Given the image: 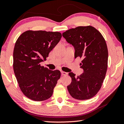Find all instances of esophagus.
I'll return each instance as SVG.
<instances>
[{
	"instance_id": "34e87169",
	"label": "esophagus",
	"mask_w": 124,
	"mask_h": 124,
	"mask_svg": "<svg viewBox=\"0 0 124 124\" xmlns=\"http://www.w3.org/2000/svg\"><path fill=\"white\" fill-rule=\"evenodd\" d=\"M61 75H64V76H66L67 75V73L66 72H64V71H61Z\"/></svg>"
}]
</instances>
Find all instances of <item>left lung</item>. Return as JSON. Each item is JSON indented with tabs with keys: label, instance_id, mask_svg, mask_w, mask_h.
<instances>
[{
	"label": "left lung",
	"instance_id": "obj_1",
	"mask_svg": "<svg viewBox=\"0 0 124 124\" xmlns=\"http://www.w3.org/2000/svg\"><path fill=\"white\" fill-rule=\"evenodd\" d=\"M75 49V58H81L80 76L70 72L72 81L67 86L70 94L75 99L85 100L97 94L102 86L107 70L108 49L102 34L94 27L79 26L62 34Z\"/></svg>",
	"mask_w": 124,
	"mask_h": 124
}]
</instances>
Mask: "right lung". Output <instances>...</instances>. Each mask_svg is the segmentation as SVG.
<instances>
[{
	"label": "right lung",
	"mask_w": 124,
	"mask_h": 124,
	"mask_svg": "<svg viewBox=\"0 0 124 124\" xmlns=\"http://www.w3.org/2000/svg\"><path fill=\"white\" fill-rule=\"evenodd\" d=\"M61 37L59 32L27 31L16 41L14 72L22 93L31 100L43 101L52 95L61 72L41 66L40 63L46 60Z\"/></svg>",
	"instance_id": "obj_1"
}]
</instances>
